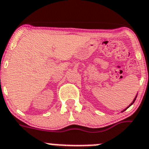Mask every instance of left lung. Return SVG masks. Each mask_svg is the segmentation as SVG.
Returning <instances> with one entry per match:
<instances>
[{"label": "left lung", "instance_id": "8db88e82", "mask_svg": "<svg viewBox=\"0 0 149 149\" xmlns=\"http://www.w3.org/2000/svg\"><path fill=\"white\" fill-rule=\"evenodd\" d=\"M136 98H135V99H134V100H133V102H132V103H131V104H130V105H132V104L134 103V102H135V100H136ZM130 106H129V107H130ZM128 107H127V108H128ZM127 108H126V109H125V110H127ZM125 110H124V111H125Z\"/></svg>", "mask_w": 149, "mask_h": 149}]
</instances>
